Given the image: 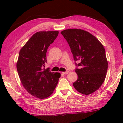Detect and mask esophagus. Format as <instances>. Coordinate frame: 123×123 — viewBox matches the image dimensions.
Returning a JSON list of instances; mask_svg holds the SVG:
<instances>
[{"instance_id": "obj_1", "label": "esophagus", "mask_w": 123, "mask_h": 123, "mask_svg": "<svg viewBox=\"0 0 123 123\" xmlns=\"http://www.w3.org/2000/svg\"><path fill=\"white\" fill-rule=\"evenodd\" d=\"M62 73L63 74H68V73H69V71H68V70H67V71L63 72H62Z\"/></svg>"}]
</instances>
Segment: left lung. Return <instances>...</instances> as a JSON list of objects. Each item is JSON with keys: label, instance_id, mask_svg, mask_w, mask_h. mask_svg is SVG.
Listing matches in <instances>:
<instances>
[{"label": "left lung", "instance_id": "8db88e82", "mask_svg": "<svg viewBox=\"0 0 123 123\" xmlns=\"http://www.w3.org/2000/svg\"><path fill=\"white\" fill-rule=\"evenodd\" d=\"M69 45L75 61H79L75 72L78 79L74 88L84 95L99 89L106 76L108 63L105 50L97 37L80 29H68L61 32Z\"/></svg>", "mask_w": 123, "mask_h": 123}]
</instances>
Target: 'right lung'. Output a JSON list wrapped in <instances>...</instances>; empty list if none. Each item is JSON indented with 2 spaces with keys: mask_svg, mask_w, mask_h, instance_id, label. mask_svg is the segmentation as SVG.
I'll use <instances>...</instances> for the list:
<instances>
[{
  "mask_svg": "<svg viewBox=\"0 0 123 123\" xmlns=\"http://www.w3.org/2000/svg\"><path fill=\"white\" fill-rule=\"evenodd\" d=\"M58 31H40L32 36L21 49L17 69L22 86L31 95L45 99L53 93L61 74L45 69L46 53Z\"/></svg>",
  "mask_w": 123,
  "mask_h": 123,
  "instance_id": "add662e5",
  "label": "right lung"
}]
</instances>
